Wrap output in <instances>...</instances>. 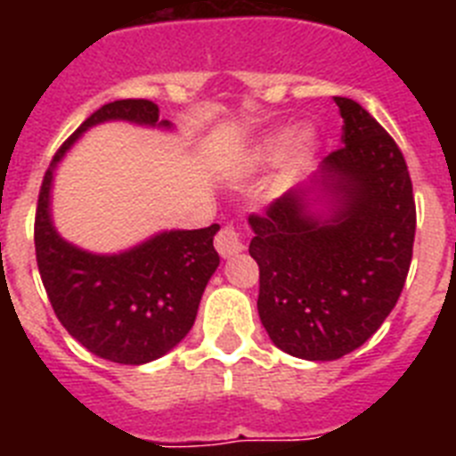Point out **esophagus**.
I'll return each instance as SVG.
<instances>
[{"label": "esophagus", "instance_id": "obj_1", "mask_svg": "<svg viewBox=\"0 0 456 456\" xmlns=\"http://www.w3.org/2000/svg\"><path fill=\"white\" fill-rule=\"evenodd\" d=\"M215 247L221 257H232L235 253L244 251V241H241V235L235 231V228L225 225V228H221L219 235H216Z\"/></svg>", "mask_w": 456, "mask_h": 456}]
</instances>
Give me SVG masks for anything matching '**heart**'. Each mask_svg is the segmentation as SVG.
I'll use <instances>...</instances> for the list:
<instances>
[{
	"instance_id": "b5f03b06",
	"label": "heart",
	"mask_w": 456,
	"mask_h": 456,
	"mask_svg": "<svg viewBox=\"0 0 456 456\" xmlns=\"http://www.w3.org/2000/svg\"><path fill=\"white\" fill-rule=\"evenodd\" d=\"M317 146H320V139H317L315 130H310V127H301L297 132H289L288 127H278V130L269 132L257 141L256 148H253L251 162L256 167H265V164H273L276 159H281L283 171L288 175H294L310 162Z\"/></svg>"
}]
</instances>
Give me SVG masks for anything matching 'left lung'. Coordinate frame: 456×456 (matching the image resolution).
<instances>
[{
    "mask_svg": "<svg viewBox=\"0 0 456 456\" xmlns=\"http://www.w3.org/2000/svg\"><path fill=\"white\" fill-rule=\"evenodd\" d=\"M333 100L345 148L248 216L260 322L304 361H336L372 338L400 299L416 237L404 155L361 104Z\"/></svg>",
    "mask_w": 456,
    "mask_h": 456,
    "instance_id": "8db88e82",
    "label": "left lung"
}]
</instances>
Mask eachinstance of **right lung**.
<instances>
[{"instance_id":"right-lung-1","label":"right lung","mask_w":456,"mask_h":456,"mask_svg":"<svg viewBox=\"0 0 456 456\" xmlns=\"http://www.w3.org/2000/svg\"><path fill=\"white\" fill-rule=\"evenodd\" d=\"M111 120L173 130L171 120H159L151 100H116L88 116L59 148L43 178L36 260L56 317L79 345L111 363L143 365L171 352L191 331L205 285L219 267L212 244L219 224L155 232L118 253H93L63 240L52 221L56 167L84 132Z\"/></svg>"}]
</instances>
